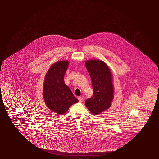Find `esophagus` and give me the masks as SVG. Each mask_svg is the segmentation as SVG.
Returning <instances> with one entry per match:
<instances>
[{
	"mask_svg": "<svg viewBox=\"0 0 159 159\" xmlns=\"http://www.w3.org/2000/svg\"><path fill=\"white\" fill-rule=\"evenodd\" d=\"M78 100H79V102H82L83 101V100H84V98H82V97H78Z\"/></svg>",
	"mask_w": 159,
	"mask_h": 159,
	"instance_id": "obj_1",
	"label": "esophagus"
}]
</instances>
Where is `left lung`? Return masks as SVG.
<instances>
[{
	"label": "left lung",
	"instance_id": "left-lung-1",
	"mask_svg": "<svg viewBox=\"0 0 159 159\" xmlns=\"http://www.w3.org/2000/svg\"><path fill=\"white\" fill-rule=\"evenodd\" d=\"M86 66L92 82L93 95L87 99L85 104L93 115H98L109 109L114 96L112 76L106 64L99 60H90Z\"/></svg>",
	"mask_w": 159,
	"mask_h": 159
}]
</instances>
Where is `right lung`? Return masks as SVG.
<instances>
[{
    "mask_svg": "<svg viewBox=\"0 0 159 159\" xmlns=\"http://www.w3.org/2000/svg\"><path fill=\"white\" fill-rule=\"evenodd\" d=\"M68 66V61L53 64L46 73L43 84V99L46 106L60 114L66 113L69 107L78 101L64 81Z\"/></svg>",
    "mask_w": 159,
    "mask_h": 159,
    "instance_id": "1",
    "label": "right lung"
}]
</instances>
